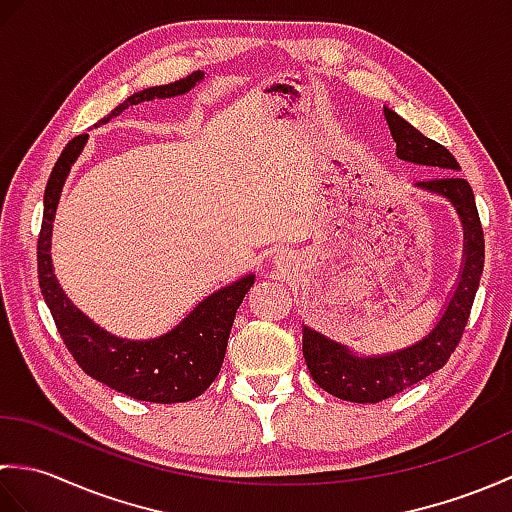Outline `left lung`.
<instances>
[{
	"instance_id": "obj_1",
	"label": "left lung",
	"mask_w": 512,
	"mask_h": 512,
	"mask_svg": "<svg viewBox=\"0 0 512 512\" xmlns=\"http://www.w3.org/2000/svg\"><path fill=\"white\" fill-rule=\"evenodd\" d=\"M385 121L400 160L444 171V176L416 182V187L438 193L455 206L464 228V266L440 321L427 336H422V341L405 350L380 356H356L350 347L303 325V356L314 383L328 394L350 402H380L391 398L444 367L462 339L484 270L482 222L471 184L453 173L460 171L458 160L447 147L420 134L389 107H385Z\"/></svg>"
}]
</instances>
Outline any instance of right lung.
I'll use <instances>...</instances> for the list:
<instances>
[{
	"label": "right lung",
	"mask_w": 512,
	"mask_h": 512,
	"mask_svg": "<svg viewBox=\"0 0 512 512\" xmlns=\"http://www.w3.org/2000/svg\"><path fill=\"white\" fill-rule=\"evenodd\" d=\"M202 79L204 72L198 70L176 83L136 92L127 96L116 110H112V114L101 118L94 127L107 123L110 118L127 110L129 105L171 99V96L189 92ZM85 143H88V134H79L65 145L48 178L46 195H43V222L37 242L41 295L48 303L65 347L88 376L125 396L160 402V405L198 398L220 374L235 312L250 286L255 284V275L237 279L202 299L176 328L156 336V339L129 341L99 328L65 295L57 277H54L50 257L52 222L63 182L68 178L74 160L81 156Z\"/></svg>",
	"instance_id": "add662e5"
}]
</instances>
